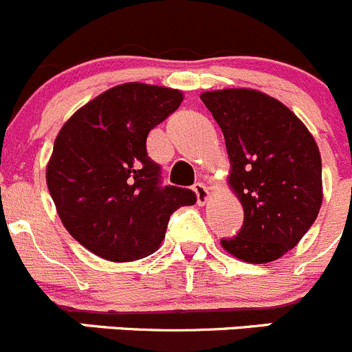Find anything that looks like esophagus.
I'll return each mask as SVG.
<instances>
[{
  "label": "esophagus",
  "mask_w": 352,
  "mask_h": 352,
  "mask_svg": "<svg viewBox=\"0 0 352 352\" xmlns=\"http://www.w3.org/2000/svg\"><path fill=\"white\" fill-rule=\"evenodd\" d=\"M192 190H194V192H196L197 204H199V206H204L206 202L209 201V189H208V187H206L204 184H202V182L194 184Z\"/></svg>",
  "instance_id": "esophagus-1"
}]
</instances>
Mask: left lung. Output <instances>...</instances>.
Returning a JSON list of instances; mask_svg holds the SVG:
<instances>
[{"instance_id": "left-lung-1", "label": "left lung", "mask_w": 352, "mask_h": 352, "mask_svg": "<svg viewBox=\"0 0 352 352\" xmlns=\"http://www.w3.org/2000/svg\"><path fill=\"white\" fill-rule=\"evenodd\" d=\"M201 100L223 131L228 186L243 208L242 230L221 240V247L252 264L278 261L296 247L320 211L317 143L285 104L258 90L204 91Z\"/></svg>"}]
</instances>
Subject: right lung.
I'll use <instances>...</instances> for the list:
<instances>
[{
    "mask_svg": "<svg viewBox=\"0 0 352 352\" xmlns=\"http://www.w3.org/2000/svg\"><path fill=\"white\" fill-rule=\"evenodd\" d=\"M184 94L122 83L78 109L58 133L45 182L65 228L87 250L110 262H133L158 250L189 189L160 184L146 151L150 131L182 104Z\"/></svg>",
    "mask_w": 352,
    "mask_h": 352,
    "instance_id": "1",
    "label": "right lung"
}]
</instances>
